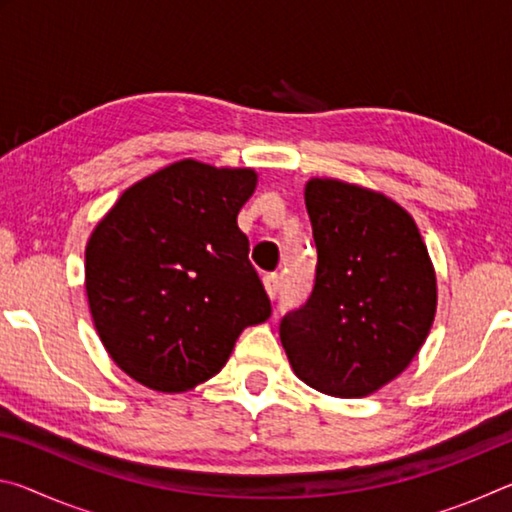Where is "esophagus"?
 <instances>
[{"mask_svg": "<svg viewBox=\"0 0 512 512\" xmlns=\"http://www.w3.org/2000/svg\"><path fill=\"white\" fill-rule=\"evenodd\" d=\"M264 287L268 291V296H271L273 300L277 298V293H280V287H282V277L277 273H268L264 275Z\"/></svg>", "mask_w": 512, "mask_h": 512, "instance_id": "34e87169", "label": "esophagus"}]
</instances>
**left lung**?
<instances>
[{"label": "left lung", "mask_w": 512, "mask_h": 512, "mask_svg": "<svg viewBox=\"0 0 512 512\" xmlns=\"http://www.w3.org/2000/svg\"><path fill=\"white\" fill-rule=\"evenodd\" d=\"M309 300L280 323L296 375L320 393L363 397L409 366L436 314V273L411 214L370 189L314 178Z\"/></svg>", "instance_id": "1"}]
</instances>
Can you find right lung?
Returning a JSON list of instances; mask_svg holds the SVG:
<instances>
[{"label":"right lung","instance_id":"1","mask_svg":"<svg viewBox=\"0 0 512 512\" xmlns=\"http://www.w3.org/2000/svg\"><path fill=\"white\" fill-rule=\"evenodd\" d=\"M255 185L253 169L180 160L128 187L94 228L85 291L103 348L128 377L189 391L271 316L237 225Z\"/></svg>","mask_w":512,"mask_h":512}]
</instances>
